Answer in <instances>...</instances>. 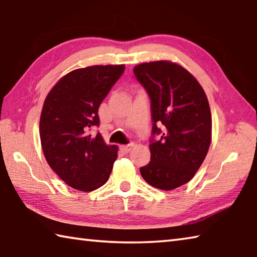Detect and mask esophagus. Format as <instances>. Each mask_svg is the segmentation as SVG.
Wrapping results in <instances>:
<instances>
[{
    "mask_svg": "<svg viewBox=\"0 0 257 257\" xmlns=\"http://www.w3.org/2000/svg\"><path fill=\"white\" fill-rule=\"evenodd\" d=\"M134 147V144H129V145H123L121 146V150L124 153H129L130 150H132V148Z\"/></svg>",
    "mask_w": 257,
    "mask_h": 257,
    "instance_id": "1",
    "label": "esophagus"
}]
</instances>
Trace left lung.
Returning a JSON list of instances; mask_svg holds the SVG:
<instances>
[{"label": "left lung", "mask_w": 257, "mask_h": 257, "mask_svg": "<svg viewBox=\"0 0 257 257\" xmlns=\"http://www.w3.org/2000/svg\"><path fill=\"white\" fill-rule=\"evenodd\" d=\"M134 73L149 95L153 120L150 162L140 174L156 188L175 189L194 177L207 155L212 140L207 97L197 80L176 63H142Z\"/></svg>", "instance_id": "left-lung-1"}]
</instances>
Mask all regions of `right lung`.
I'll list each match as a JSON object with an SVG mask.
<instances>
[{
	"label": "right lung",
	"mask_w": 257,
	"mask_h": 257,
	"mask_svg": "<svg viewBox=\"0 0 257 257\" xmlns=\"http://www.w3.org/2000/svg\"><path fill=\"white\" fill-rule=\"evenodd\" d=\"M124 65H92L59 80L45 98L40 138L50 167L65 184L82 192L101 187L117 159V146L105 145L99 133L98 110Z\"/></svg>",
	"instance_id": "1"
}]
</instances>
